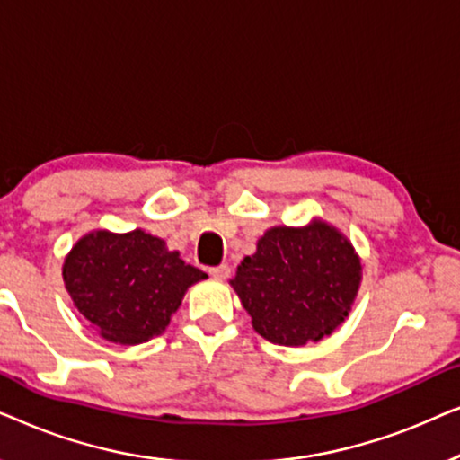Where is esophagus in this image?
Instances as JSON below:
<instances>
[{"mask_svg":"<svg viewBox=\"0 0 460 460\" xmlns=\"http://www.w3.org/2000/svg\"><path fill=\"white\" fill-rule=\"evenodd\" d=\"M209 274L213 276V279L224 280V279H228V276H230V266H228V263H222V266L209 268Z\"/></svg>","mask_w":460,"mask_h":460,"instance_id":"obj_1","label":"esophagus"}]
</instances>
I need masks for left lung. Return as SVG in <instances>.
<instances>
[{
	"label": "left lung",
	"mask_w": 460,
	"mask_h": 460,
	"mask_svg": "<svg viewBox=\"0 0 460 460\" xmlns=\"http://www.w3.org/2000/svg\"><path fill=\"white\" fill-rule=\"evenodd\" d=\"M360 270L348 238L324 222L279 226L260 238L230 285L263 339L304 345L343 323L360 287Z\"/></svg>",
	"instance_id": "1"
}]
</instances>
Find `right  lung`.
<instances>
[{
    "label": "right lung",
    "mask_w": 460,
    "mask_h": 460,
    "mask_svg": "<svg viewBox=\"0 0 460 460\" xmlns=\"http://www.w3.org/2000/svg\"><path fill=\"white\" fill-rule=\"evenodd\" d=\"M66 291L106 341L137 345L161 335L186 288L207 279L165 241L142 230L81 238L62 268Z\"/></svg>",
    "instance_id": "add662e5"
}]
</instances>
